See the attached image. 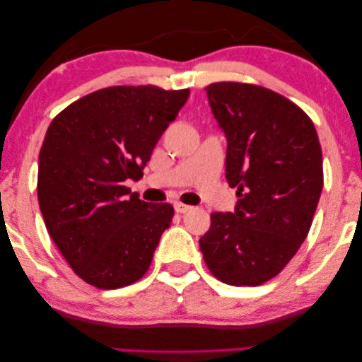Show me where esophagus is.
I'll return each instance as SVG.
<instances>
[{"mask_svg":"<svg viewBox=\"0 0 362 362\" xmlns=\"http://www.w3.org/2000/svg\"><path fill=\"white\" fill-rule=\"evenodd\" d=\"M192 206H189V205H186V204H181V202H175V210H176V213H187L189 210H191Z\"/></svg>","mask_w":362,"mask_h":362,"instance_id":"34e87169","label":"esophagus"}]
</instances>
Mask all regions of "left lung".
<instances>
[{
	"mask_svg": "<svg viewBox=\"0 0 362 362\" xmlns=\"http://www.w3.org/2000/svg\"><path fill=\"white\" fill-rule=\"evenodd\" d=\"M226 134L234 213H211L200 250L229 286H262L279 274L310 233L321 197L322 151L311 118L292 100L250 83L205 88Z\"/></svg>",
	"mask_w": 362,
	"mask_h": 362,
	"instance_id": "8db88e82",
	"label": "left lung"
}]
</instances>
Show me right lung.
<instances>
[{"label": "right lung", "instance_id": "obj_1", "mask_svg": "<svg viewBox=\"0 0 362 362\" xmlns=\"http://www.w3.org/2000/svg\"><path fill=\"white\" fill-rule=\"evenodd\" d=\"M189 90L110 86L54 117L38 157V202L47 233L70 268L103 290L139 281L152 263L170 204H149L125 186L139 180Z\"/></svg>", "mask_w": 362, "mask_h": 362}]
</instances>
